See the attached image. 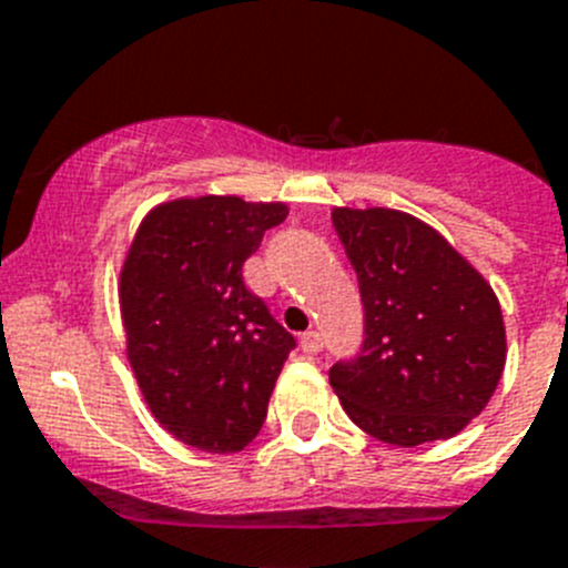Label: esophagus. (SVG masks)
I'll return each instance as SVG.
<instances>
[{"mask_svg": "<svg viewBox=\"0 0 568 568\" xmlns=\"http://www.w3.org/2000/svg\"><path fill=\"white\" fill-rule=\"evenodd\" d=\"M300 347H302V353H308V356L320 353V349H322V333H316V331L302 333V336H300Z\"/></svg>", "mask_w": 568, "mask_h": 568, "instance_id": "obj_1", "label": "esophagus"}]
</instances>
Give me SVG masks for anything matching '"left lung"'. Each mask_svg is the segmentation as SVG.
<instances>
[{"label":"left lung","instance_id":"obj_1","mask_svg":"<svg viewBox=\"0 0 568 568\" xmlns=\"http://www.w3.org/2000/svg\"><path fill=\"white\" fill-rule=\"evenodd\" d=\"M331 215L364 302V347L333 364V392L381 443L454 437L505 373V320L490 283L409 212L336 206Z\"/></svg>","mask_w":568,"mask_h":568}]
</instances>
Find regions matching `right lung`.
Wrapping results in <instances>:
<instances>
[{
    "label": "right lung",
    "mask_w": 568,
    "mask_h": 568,
    "mask_svg": "<svg viewBox=\"0 0 568 568\" xmlns=\"http://www.w3.org/2000/svg\"><path fill=\"white\" fill-rule=\"evenodd\" d=\"M283 201L199 195L153 206L123 272L125 356L164 432L210 454L243 452L266 420L294 336L243 283Z\"/></svg>",
    "instance_id": "add662e5"
}]
</instances>
